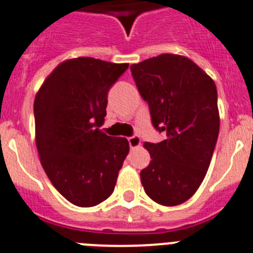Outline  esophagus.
<instances>
[{"mask_svg":"<svg viewBox=\"0 0 253 253\" xmlns=\"http://www.w3.org/2000/svg\"><path fill=\"white\" fill-rule=\"evenodd\" d=\"M128 144H130L131 149H135V148L140 146V144H141V140H140V136H137V135H133V136H130V137H128Z\"/></svg>","mask_w":253,"mask_h":253,"instance_id":"esophagus-1","label":"esophagus"}]
</instances>
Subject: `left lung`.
<instances>
[{"label":"left lung","instance_id":"left-lung-1","mask_svg":"<svg viewBox=\"0 0 253 253\" xmlns=\"http://www.w3.org/2000/svg\"><path fill=\"white\" fill-rule=\"evenodd\" d=\"M148 103L152 125L166 135L145 143L149 166L140 177L149 198L162 206L188 201L202 184L220 128L215 82L185 56L162 54L131 65Z\"/></svg>","mask_w":253,"mask_h":253}]
</instances>
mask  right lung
<instances>
[{
    "instance_id": "add662e5",
    "label": "right lung",
    "mask_w": 253,
    "mask_h": 253,
    "mask_svg": "<svg viewBox=\"0 0 253 253\" xmlns=\"http://www.w3.org/2000/svg\"><path fill=\"white\" fill-rule=\"evenodd\" d=\"M127 68L94 58L65 60L36 95L41 165L56 190L78 207L99 205L113 193L130 150L125 137L108 136L99 128L110 87Z\"/></svg>"
}]
</instances>
